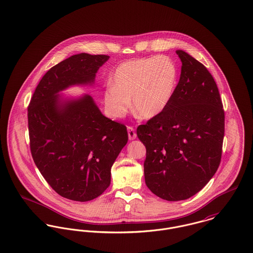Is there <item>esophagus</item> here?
I'll use <instances>...</instances> for the list:
<instances>
[{
	"label": "esophagus",
	"instance_id": "1",
	"mask_svg": "<svg viewBox=\"0 0 253 253\" xmlns=\"http://www.w3.org/2000/svg\"><path fill=\"white\" fill-rule=\"evenodd\" d=\"M128 136H129V139L132 140V139H135L136 137V133L135 131V129L132 127V126H128Z\"/></svg>",
	"mask_w": 253,
	"mask_h": 253
}]
</instances>
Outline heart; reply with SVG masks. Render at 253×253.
I'll use <instances>...</instances> for the list:
<instances>
[{
	"mask_svg": "<svg viewBox=\"0 0 253 253\" xmlns=\"http://www.w3.org/2000/svg\"><path fill=\"white\" fill-rule=\"evenodd\" d=\"M179 70L167 56L137 58L121 63L104 91L106 113L112 118L126 116L131 108L138 117L150 119L170 104L178 84Z\"/></svg>",
	"mask_w": 253,
	"mask_h": 253,
	"instance_id": "b5f03b06",
	"label": "heart"
}]
</instances>
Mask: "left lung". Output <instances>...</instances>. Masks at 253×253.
<instances>
[{
    "mask_svg": "<svg viewBox=\"0 0 253 253\" xmlns=\"http://www.w3.org/2000/svg\"><path fill=\"white\" fill-rule=\"evenodd\" d=\"M181 75L174 96L158 117L139 125L136 135L146 147L145 184L169 200L197 194L218 169L224 136V111L207 68L178 50Z\"/></svg>",
    "mask_w": 253,
    "mask_h": 253,
    "instance_id": "left-lung-1",
    "label": "left lung"
}]
</instances>
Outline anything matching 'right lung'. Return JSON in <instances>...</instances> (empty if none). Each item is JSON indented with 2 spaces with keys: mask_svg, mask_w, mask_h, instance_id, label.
Here are the masks:
<instances>
[{
  "mask_svg": "<svg viewBox=\"0 0 253 253\" xmlns=\"http://www.w3.org/2000/svg\"><path fill=\"white\" fill-rule=\"evenodd\" d=\"M106 55L82 53L53 66L28 107L30 147L40 173L62 197L89 201L111 184V169L128 141L127 128L102 115L90 95L63 101L57 94L94 82Z\"/></svg>",
  "mask_w": 253,
  "mask_h": 253,
  "instance_id": "1",
  "label": "right lung"
}]
</instances>
